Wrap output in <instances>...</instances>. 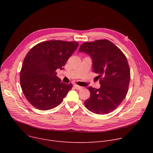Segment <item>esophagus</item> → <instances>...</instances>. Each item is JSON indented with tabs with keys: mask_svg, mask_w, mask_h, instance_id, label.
Instances as JSON below:
<instances>
[{
	"mask_svg": "<svg viewBox=\"0 0 153 153\" xmlns=\"http://www.w3.org/2000/svg\"><path fill=\"white\" fill-rule=\"evenodd\" d=\"M74 88H75L76 90H82V86H79V85H74Z\"/></svg>",
	"mask_w": 153,
	"mask_h": 153,
	"instance_id": "34e87169",
	"label": "esophagus"
}]
</instances>
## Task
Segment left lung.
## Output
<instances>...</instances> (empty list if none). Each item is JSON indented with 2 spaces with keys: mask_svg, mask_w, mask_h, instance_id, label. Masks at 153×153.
<instances>
[{
  "mask_svg": "<svg viewBox=\"0 0 153 153\" xmlns=\"http://www.w3.org/2000/svg\"><path fill=\"white\" fill-rule=\"evenodd\" d=\"M79 52L89 54L93 59V71L98 73L100 88L88 87L90 97L84 102L95 114L110 113L125 98L130 81V70L126 56L113 42L107 39L86 42Z\"/></svg>",
  "mask_w": 153,
  "mask_h": 153,
  "instance_id": "obj_1",
  "label": "left lung"
}]
</instances>
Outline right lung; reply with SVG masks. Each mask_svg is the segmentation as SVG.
Listing matches in <instances>:
<instances>
[{
	"label": "right lung",
	"mask_w": 153,
	"mask_h": 153,
	"mask_svg": "<svg viewBox=\"0 0 153 153\" xmlns=\"http://www.w3.org/2000/svg\"><path fill=\"white\" fill-rule=\"evenodd\" d=\"M78 46L75 41L49 40L38 43L27 53L20 72V82L24 94L34 107L51 110L71 90L72 83L61 82L56 70L63 69Z\"/></svg>",
	"instance_id": "obj_1"
}]
</instances>
